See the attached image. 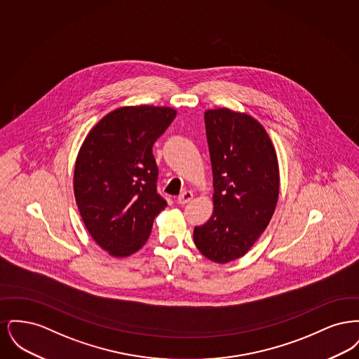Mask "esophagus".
Returning a JSON list of instances; mask_svg holds the SVG:
<instances>
[{
	"mask_svg": "<svg viewBox=\"0 0 359 359\" xmlns=\"http://www.w3.org/2000/svg\"><path fill=\"white\" fill-rule=\"evenodd\" d=\"M192 198H194V194L191 191H184L182 195L177 196V203L179 205H187Z\"/></svg>",
	"mask_w": 359,
	"mask_h": 359,
	"instance_id": "34e87169",
	"label": "esophagus"
}]
</instances>
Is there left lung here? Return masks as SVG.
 <instances>
[{"mask_svg":"<svg viewBox=\"0 0 359 359\" xmlns=\"http://www.w3.org/2000/svg\"><path fill=\"white\" fill-rule=\"evenodd\" d=\"M212 167L214 211L194 229L199 252L217 264L245 256L273 217L280 194L278 160L258 121L227 107L205 111Z\"/></svg>","mask_w":359,"mask_h":359,"instance_id":"left-lung-1","label":"left lung"}]
</instances>
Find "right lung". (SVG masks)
<instances>
[{"label": "right lung", "mask_w": 359, "mask_h": 359, "mask_svg": "<svg viewBox=\"0 0 359 359\" xmlns=\"http://www.w3.org/2000/svg\"><path fill=\"white\" fill-rule=\"evenodd\" d=\"M167 106L136 104L106 114L75 160L74 195L93 239L110 256H132L167 202L156 191L154 141L175 120Z\"/></svg>", "instance_id": "add662e5"}]
</instances>
